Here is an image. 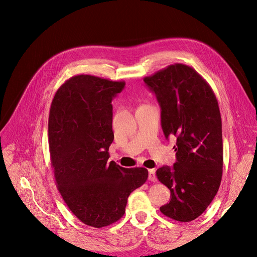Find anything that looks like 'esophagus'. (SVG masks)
<instances>
[{
  "label": "esophagus",
  "instance_id": "esophagus-1",
  "mask_svg": "<svg viewBox=\"0 0 257 257\" xmlns=\"http://www.w3.org/2000/svg\"><path fill=\"white\" fill-rule=\"evenodd\" d=\"M149 180L150 181H156V175H155V170L154 169L149 170Z\"/></svg>",
  "mask_w": 257,
  "mask_h": 257
}]
</instances>
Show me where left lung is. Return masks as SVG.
Listing matches in <instances>:
<instances>
[{"mask_svg": "<svg viewBox=\"0 0 257 257\" xmlns=\"http://www.w3.org/2000/svg\"><path fill=\"white\" fill-rule=\"evenodd\" d=\"M144 81L160 105L166 139H177L176 163L156 171L158 180L171 192L170 202L160 211L175 221L191 222L211 203L222 180V119L217 98L193 67L181 63Z\"/></svg>", "mask_w": 257, "mask_h": 257, "instance_id": "8db88e82", "label": "left lung"}]
</instances>
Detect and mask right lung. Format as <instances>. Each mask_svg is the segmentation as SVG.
Listing matches in <instances>:
<instances>
[{"label": "right lung", "instance_id": "obj_1", "mask_svg": "<svg viewBox=\"0 0 257 257\" xmlns=\"http://www.w3.org/2000/svg\"><path fill=\"white\" fill-rule=\"evenodd\" d=\"M124 81L78 75L55 93L49 115L51 164L65 204L86 225L101 228L125 213L129 195L148 179L145 168L126 169L109 158L112 99Z\"/></svg>", "mask_w": 257, "mask_h": 257}]
</instances>
